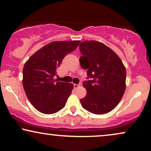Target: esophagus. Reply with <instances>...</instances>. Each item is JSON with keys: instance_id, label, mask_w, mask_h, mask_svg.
<instances>
[{"instance_id": "1", "label": "esophagus", "mask_w": 151, "mask_h": 151, "mask_svg": "<svg viewBox=\"0 0 151 151\" xmlns=\"http://www.w3.org/2000/svg\"><path fill=\"white\" fill-rule=\"evenodd\" d=\"M78 87H79V85H78V84H74V85H73L74 89H77Z\"/></svg>"}]
</instances>
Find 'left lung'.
I'll return each mask as SVG.
<instances>
[{
	"label": "left lung",
	"instance_id": "8db88e82",
	"mask_svg": "<svg viewBox=\"0 0 151 151\" xmlns=\"http://www.w3.org/2000/svg\"><path fill=\"white\" fill-rule=\"evenodd\" d=\"M81 66L87 69L83 86L87 96L81 99L83 109L94 114L114 109L125 90L126 70L121 59L102 42L84 41L79 46Z\"/></svg>",
	"mask_w": 151,
	"mask_h": 151
}]
</instances>
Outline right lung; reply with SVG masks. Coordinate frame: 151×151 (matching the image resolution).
<instances>
[{
    "label": "right lung",
    "instance_id": "1",
    "mask_svg": "<svg viewBox=\"0 0 151 151\" xmlns=\"http://www.w3.org/2000/svg\"><path fill=\"white\" fill-rule=\"evenodd\" d=\"M80 40L52 42L33 54L23 68V86L27 98L44 114L58 112L66 105L72 83L54 80L61 61L79 45Z\"/></svg>",
    "mask_w": 151,
    "mask_h": 151
}]
</instances>
